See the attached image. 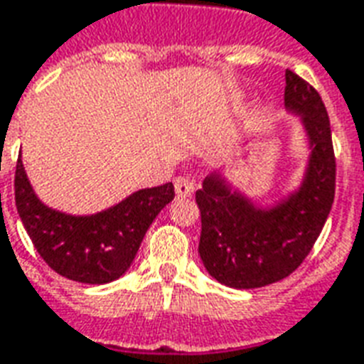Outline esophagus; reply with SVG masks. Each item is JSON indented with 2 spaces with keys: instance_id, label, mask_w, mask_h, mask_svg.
Masks as SVG:
<instances>
[{
  "instance_id": "1",
  "label": "esophagus",
  "mask_w": 364,
  "mask_h": 364,
  "mask_svg": "<svg viewBox=\"0 0 364 364\" xmlns=\"http://www.w3.org/2000/svg\"><path fill=\"white\" fill-rule=\"evenodd\" d=\"M173 187H176L177 196H181V198H185V196H191V194L194 193V183L185 176L176 177V179H173Z\"/></svg>"
}]
</instances>
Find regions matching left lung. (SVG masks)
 Listing matches in <instances>:
<instances>
[{
  "instance_id": "1",
  "label": "left lung",
  "mask_w": 364,
  "mask_h": 364,
  "mask_svg": "<svg viewBox=\"0 0 364 364\" xmlns=\"http://www.w3.org/2000/svg\"><path fill=\"white\" fill-rule=\"evenodd\" d=\"M284 105L304 118L311 160L298 193L269 212L231 193L218 176L196 191L200 210V254L215 281L231 288L267 287L282 281L309 256L328 218L336 191V156L326 107L318 91L287 70Z\"/></svg>"
}]
</instances>
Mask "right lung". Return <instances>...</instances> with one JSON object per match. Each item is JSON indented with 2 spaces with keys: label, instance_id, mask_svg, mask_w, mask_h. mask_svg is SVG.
Masks as SVG:
<instances>
[{
  "label": "right lung",
  "instance_id": "add662e5",
  "mask_svg": "<svg viewBox=\"0 0 364 364\" xmlns=\"http://www.w3.org/2000/svg\"><path fill=\"white\" fill-rule=\"evenodd\" d=\"M173 185L143 188L95 215L74 218L43 206L26 179L21 158L15 170V202L22 225L43 262L66 279L105 284L126 273L146 229L173 200Z\"/></svg>",
  "mask_w": 364,
  "mask_h": 364
}]
</instances>
